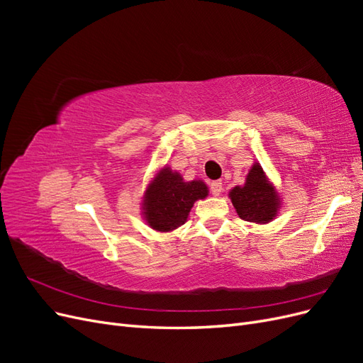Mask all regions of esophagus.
I'll list each match as a JSON object with an SVG mask.
<instances>
[{"label":"esophagus","mask_w":363,"mask_h":363,"mask_svg":"<svg viewBox=\"0 0 363 363\" xmlns=\"http://www.w3.org/2000/svg\"><path fill=\"white\" fill-rule=\"evenodd\" d=\"M211 192L216 196L223 192V183L221 180H216V182H212L211 183Z\"/></svg>","instance_id":"34e87169"}]
</instances>
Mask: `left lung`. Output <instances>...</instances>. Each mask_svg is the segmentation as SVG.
I'll return each instance as SVG.
<instances>
[{
	"mask_svg": "<svg viewBox=\"0 0 363 363\" xmlns=\"http://www.w3.org/2000/svg\"><path fill=\"white\" fill-rule=\"evenodd\" d=\"M230 199L239 218L248 223H269L279 211L277 192L257 163L250 169L245 184L230 191Z\"/></svg>",
	"mask_w": 363,
	"mask_h": 363,
	"instance_id": "obj_1",
	"label": "left lung"
}]
</instances>
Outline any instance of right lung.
<instances>
[{"label":"right lung","mask_w":363,"mask_h":363,"mask_svg":"<svg viewBox=\"0 0 363 363\" xmlns=\"http://www.w3.org/2000/svg\"><path fill=\"white\" fill-rule=\"evenodd\" d=\"M207 192L201 180L183 182L180 174L163 168L150 183L144 196L148 225L159 232H171L183 225L194 203L206 199Z\"/></svg>","instance_id":"add662e5"}]
</instances>
